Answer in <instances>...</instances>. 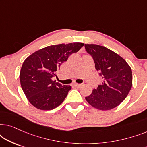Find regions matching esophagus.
Wrapping results in <instances>:
<instances>
[{"label":"esophagus","instance_id":"obj_1","mask_svg":"<svg viewBox=\"0 0 147 147\" xmlns=\"http://www.w3.org/2000/svg\"><path fill=\"white\" fill-rule=\"evenodd\" d=\"M74 86H76V88H80V87H81V86H82V84H74Z\"/></svg>","mask_w":147,"mask_h":147}]
</instances>
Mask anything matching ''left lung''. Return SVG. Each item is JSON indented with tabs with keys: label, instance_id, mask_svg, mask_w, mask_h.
Segmentation results:
<instances>
[{
	"label": "left lung",
	"instance_id": "left-lung-1",
	"mask_svg": "<svg viewBox=\"0 0 147 147\" xmlns=\"http://www.w3.org/2000/svg\"><path fill=\"white\" fill-rule=\"evenodd\" d=\"M85 49L103 78L102 85H98L85 98L86 101L100 110L114 108L125 99L131 89V68L123 58L104 46L85 44Z\"/></svg>",
	"mask_w": 147,
	"mask_h": 147
}]
</instances>
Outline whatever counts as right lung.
<instances>
[{
    "label": "right lung",
    "instance_id": "obj_1",
    "mask_svg": "<svg viewBox=\"0 0 147 147\" xmlns=\"http://www.w3.org/2000/svg\"><path fill=\"white\" fill-rule=\"evenodd\" d=\"M82 43L50 45L29 55L20 72L21 88L30 103L39 110H50L59 106L71 86L52 80L60 65L71 54L83 47Z\"/></svg>",
    "mask_w": 147,
    "mask_h": 147
}]
</instances>
